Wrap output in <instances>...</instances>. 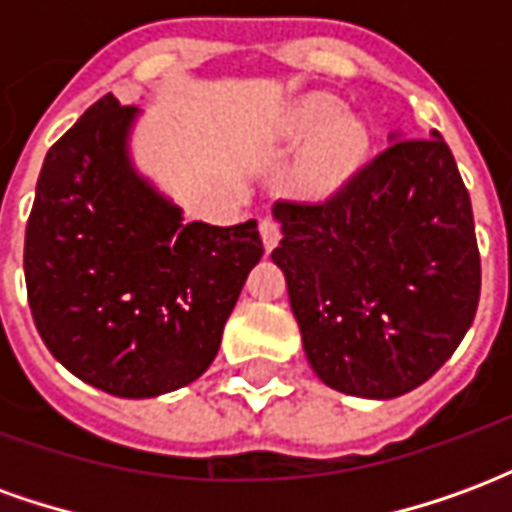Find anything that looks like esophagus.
I'll list each match as a JSON object with an SVG mask.
<instances>
[{"label":"esophagus","instance_id":"34e87169","mask_svg":"<svg viewBox=\"0 0 512 512\" xmlns=\"http://www.w3.org/2000/svg\"><path fill=\"white\" fill-rule=\"evenodd\" d=\"M260 238H263V246L271 252V249L279 244V238H282V224H279L277 219L266 216V219L260 222Z\"/></svg>","mask_w":512,"mask_h":512}]
</instances>
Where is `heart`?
<instances>
[{
	"label": "heart",
	"instance_id": "1",
	"mask_svg": "<svg viewBox=\"0 0 512 512\" xmlns=\"http://www.w3.org/2000/svg\"><path fill=\"white\" fill-rule=\"evenodd\" d=\"M343 112V104L337 98L312 95L290 117L296 134L307 136L324 131L301 161V178L312 189L329 191L340 186L365 158L367 128L354 117H345Z\"/></svg>",
	"mask_w": 512,
	"mask_h": 512
}]
</instances>
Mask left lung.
<instances>
[{"label": "left lung", "instance_id": "left-lung-1", "mask_svg": "<svg viewBox=\"0 0 512 512\" xmlns=\"http://www.w3.org/2000/svg\"><path fill=\"white\" fill-rule=\"evenodd\" d=\"M274 216L271 257L323 384L389 400L455 354L480 301V249L439 134L395 139L326 200H279Z\"/></svg>", "mask_w": 512, "mask_h": 512}]
</instances>
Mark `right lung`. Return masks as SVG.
Wrapping results in <instances>:
<instances>
[{
    "label": "right lung",
    "mask_w": 512,
    "mask_h": 512,
    "mask_svg": "<svg viewBox=\"0 0 512 512\" xmlns=\"http://www.w3.org/2000/svg\"><path fill=\"white\" fill-rule=\"evenodd\" d=\"M134 117L109 93L51 145L24 277L54 359L109 395L156 397L208 370L263 241L255 219L183 224L128 164Z\"/></svg>",
    "instance_id": "1"
}]
</instances>
